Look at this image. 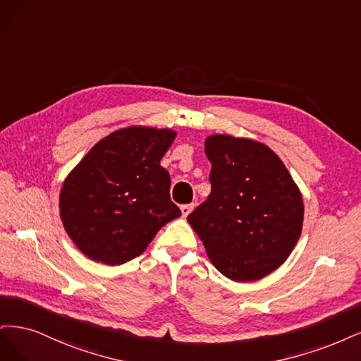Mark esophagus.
Segmentation results:
<instances>
[{
    "instance_id": "34e87169",
    "label": "esophagus",
    "mask_w": 361,
    "mask_h": 361,
    "mask_svg": "<svg viewBox=\"0 0 361 361\" xmlns=\"http://www.w3.org/2000/svg\"><path fill=\"white\" fill-rule=\"evenodd\" d=\"M193 210V204H185V205H181V214L183 217H188L190 214V212Z\"/></svg>"
}]
</instances>
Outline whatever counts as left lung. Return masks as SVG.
Segmentation results:
<instances>
[{"label":"left lung","mask_w":361,"mask_h":361,"mask_svg":"<svg viewBox=\"0 0 361 361\" xmlns=\"http://www.w3.org/2000/svg\"><path fill=\"white\" fill-rule=\"evenodd\" d=\"M212 193L188 220L216 269L234 282L281 267L303 228V197L283 161L247 137L205 139Z\"/></svg>","instance_id":"1"}]
</instances>
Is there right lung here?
I'll use <instances>...</instances> for the list:
<instances>
[{
	"instance_id": "1",
	"label": "right lung",
	"mask_w": 361,
	"mask_h": 361,
	"mask_svg": "<svg viewBox=\"0 0 361 361\" xmlns=\"http://www.w3.org/2000/svg\"><path fill=\"white\" fill-rule=\"evenodd\" d=\"M171 129L132 126L92 147L60 192L67 235L92 261L121 265L139 257L159 229L181 216L160 160L176 139Z\"/></svg>"
}]
</instances>
